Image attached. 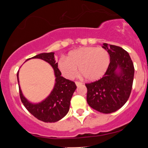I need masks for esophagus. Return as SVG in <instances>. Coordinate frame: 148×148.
Here are the masks:
<instances>
[{
    "mask_svg": "<svg viewBox=\"0 0 148 148\" xmlns=\"http://www.w3.org/2000/svg\"><path fill=\"white\" fill-rule=\"evenodd\" d=\"M75 84L77 86H80L81 85H82V83L79 82H75Z\"/></svg>",
    "mask_w": 148,
    "mask_h": 148,
    "instance_id": "esophagus-1",
    "label": "esophagus"
}]
</instances>
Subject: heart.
<instances>
[{"mask_svg": "<svg viewBox=\"0 0 148 148\" xmlns=\"http://www.w3.org/2000/svg\"><path fill=\"white\" fill-rule=\"evenodd\" d=\"M109 64L110 55L105 48L87 46L69 52L68 57L62 56L58 68L65 77L71 79L77 73L79 67L86 79L92 82L104 76Z\"/></svg>", "mask_w": 148, "mask_h": 148, "instance_id": "heart-1", "label": "heart"}]
</instances>
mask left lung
Segmentation results:
<instances>
[{"instance_id": "left-lung-1", "label": "left lung", "mask_w": 148, "mask_h": 148, "mask_svg": "<svg viewBox=\"0 0 148 148\" xmlns=\"http://www.w3.org/2000/svg\"><path fill=\"white\" fill-rule=\"evenodd\" d=\"M108 52L110 64L104 77L86 84L87 102L93 109L104 114L121 108L130 96L132 90L134 66L126 50L119 46L103 44ZM119 69V71H117Z\"/></svg>"}]
</instances>
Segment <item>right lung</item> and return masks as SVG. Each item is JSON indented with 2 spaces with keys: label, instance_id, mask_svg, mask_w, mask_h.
Segmentation results:
<instances>
[{
  "label": "right lung",
  "instance_id": "right-lung-1",
  "mask_svg": "<svg viewBox=\"0 0 148 148\" xmlns=\"http://www.w3.org/2000/svg\"><path fill=\"white\" fill-rule=\"evenodd\" d=\"M54 54V52L41 53L30 58H40L45 60L54 69L56 82L53 90L45 100L38 104H32L23 96L19 86L20 98L24 106L36 119L45 123L56 122L67 114L69 110L71 99L77 88L75 82L60 76L61 72L58 69V62L55 61ZM17 76L19 84V71Z\"/></svg>",
  "mask_w": 148,
  "mask_h": 148
}]
</instances>
